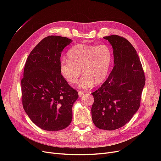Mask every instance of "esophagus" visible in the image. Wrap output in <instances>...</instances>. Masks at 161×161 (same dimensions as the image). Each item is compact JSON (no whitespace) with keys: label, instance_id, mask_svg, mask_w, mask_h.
I'll use <instances>...</instances> for the list:
<instances>
[{"label":"esophagus","instance_id":"34e87169","mask_svg":"<svg viewBox=\"0 0 161 161\" xmlns=\"http://www.w3.org/2000/svg\"><path fill=\"white\" fill-rule=\"evenodd\" d=\"M84 94V91H80L79 92H78V95H79V97H82L83 96V95Z\"/></svg>","mask_w":161,"mask_h":161}]
</instances>
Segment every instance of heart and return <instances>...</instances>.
I'll return each mask as SVG.
<instances>
[{
  "label": "heart",
  "instance_id": "obj_1",
  "mask_svg": "<svg viewBox=\"0 0 161 161\" xmlns=\"http://www.w3.org/2000/svg\"><path fill=\"white\" fill-rule=\"evenodd\" d=\"M68 59L60 61L61 74L70 83H75L81 74H83L78 86L91 87L93 83L99 85L106 78L110 68L112 54L106 45L78 44L70 48L67 53Z\"/></svg>",
  "mask_w": 161,
  "mask_h": 161
}]
</instances>
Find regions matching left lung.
Listing matches in <instances>:
<instances>
[{
	"mask_svg": "<svg viewBox=\"0 0 161 161\" xmlns=\"http://www.w3.org/2000/svg\"><path fill=\"white\" fill-rule=\"evenodd\" d=\"M112 46L114 66L101 87L92 92V119L98 129L114 130L127 123L140 108L146 77L136 49L126 38L104 37Z\"/></svg>",
	"mask_w": 161,
	"mask_h": 161,
	"instance_id": "1",
	"label": "left lung"
}]
</instances>
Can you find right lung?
<instances>
[{
    "mask_svg": "<svg viewBox=\"0 0 161 161\" xmlns=\"http://www.w3.org/2000/svg\"><path fill=\"white\" fill-rule=\"evenodd\" d=\"M72 40L48 36L30 53L21 81L22 104L31 120L40 129L61 130L72 119V106L78 98L60 71L61 52Z\"/></svg>",
    "mask_w": 161,
    "mask_h": 161,
    "instance_id": "obj_1",
    "label": "right lung"
}]
</instances>
